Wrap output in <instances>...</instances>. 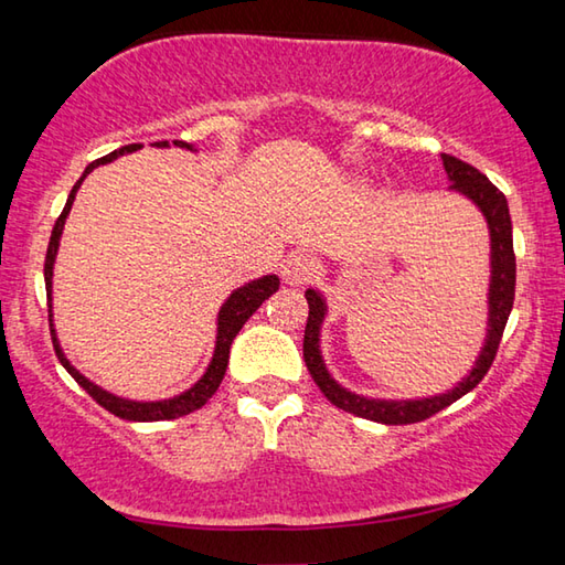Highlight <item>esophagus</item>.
<instances>
[{
  "label": "esophagus",
  "mask_w": 565,
  "mask_h": 565,
  "mask_svg": "<svg viewBox=\"0 0 565 565\" xmlns=\"http://www.w3.org/2000/svg\"><path fill=\"white\" fill-rule=\"evenodd\" d=\"M281 279L289 286H303L313 279V262L306 256L296 254L291 259H286L281 266Z\"/></svg>",
  "instance_id": "34e87169"
}]
</instances>
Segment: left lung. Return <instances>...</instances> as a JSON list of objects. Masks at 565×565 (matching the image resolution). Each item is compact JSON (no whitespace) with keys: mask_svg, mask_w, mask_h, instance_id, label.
I'll use <instances>...</instances> for the list:
<instances>
[{"mask_svg":"<svg viewBox=\"0 0 565 565\" xmlns=\"http://www.w3.org/2000/svg\"><path fill=\"white\" fill-rule=\"evenodd\" d=\"M444 169L451 181V191H458L466 199L478 206L483 214L486 224H489L491 236V284H489V329H486L483 349L478 353L473 369L458 381L454 388L446 394L426 396V398H369L353 391L343 388L337 379L329 374L327 363L321 356V323L327 319V299L317 289H306V301H309V319H306L303 331V361L309 366L311 379L317 381L321 394L327 396L333 406L349 411L353 416L376 420V424L386 426H401V424H416L428 416L438 414L454 401L466 396L468 391L478 386L486 374H489L491 363L499 351V343L503 337L505 321L511 317L513 309V294H515V254H513V226L509 214V202L495 189L489 179H486L476 167L466 164V161L456 159L451 154H441Z\"/></svg>","mask_w":565,"mask_h":565,"instance_id":"8db88e82","label":"left lung"}]
</instances>
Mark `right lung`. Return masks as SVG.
<instances>
[{"mask_svg":"<svg viewBox=\"0 0 565 565\" xmlns=\"http://www.w3.org/2000/svg\"><path fill=\"white\" fill-rule=\"evenodd\" d=\"M141 145H129V147H121L117 151H111V154L102 157L97 161H92V164L84 169V174L79 177V181L72 186L70 191V199H66L64 204V212L56 218V224L52 228V238H50V246H46V259H44V281H46V301H50V329H52V343H54V351H56V359L62 361V366L70 371L72 379L79 384L87 394L97 401L99 406H104L109 411V414L119 416L124 420H169V418H179V416H186L191 411L202 408L209 398L216 394L218 384H222V379L226 374V366H228V349H232V341L236 339V333L242 331L244 323L248 321V317L259 309V306L269 299L271 294L279 291V276L269 274V276H262V279H254L244 286H238L236 291H232V296L222 303V309H218V317H216V343H214V356L209 361V366L204 371V376L196 381L194 386L186 388L184 394L179 396H171V398H161V401H131V398H121V396H114L109 394L107 388H102L89 381L84 374L76 371L70 359L64 356V351L60 347V339H56V331H54V319H52V276H54V262H56V252H60V238L64 232V222L66 216L72 212V204H74V196L76 191H79L82 181L87 179L89 171L97 169L99 164H109V161L119 159L124 154H131V151H137ZM151 147H169V141H154ZM174 147L181 149H191L196 151L194 145H189V141H174Z\"/></svg>","mask_w":565,"mask_h":565,"instance_id":"right-lung-1","label":"right lung"}]
</instances>
